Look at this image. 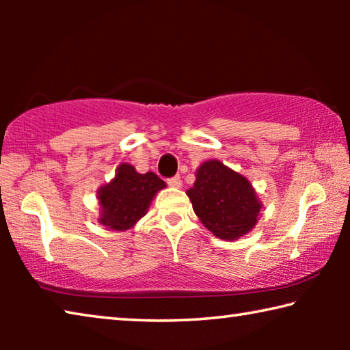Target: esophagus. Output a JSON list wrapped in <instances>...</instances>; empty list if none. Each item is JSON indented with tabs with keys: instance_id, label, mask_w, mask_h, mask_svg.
I'll return each instance as SVG.
<instances>
[{
	"instance_id": "1",
	"label": "esophagus",
	"mask_w": 350,
	"mask_h": 350,
	"mask_svg": "<svg viewBox=\"0 0 350 350\" xmlns=\"http://www.w3.org/2000/svg\"><path fill=\"white\" fill-rule=\"evenodd\" d=\"M167 183H168V185H170L171 188H180V187H182V180H180L179 176L171 177V179H168Z\"/></svg>"
}]
</instances>
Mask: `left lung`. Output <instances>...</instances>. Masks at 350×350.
I'll use <instances>...</instances> for the list:
<instances>
[{
  "mask_svg": "<svg viewBox=\"0 0 350 350\" xmlns=\"http://www.w3.org/2000/svg\"><path fill=\"white\" fill-rule=\"evenodd\" d=\"M187 196L204 227L222 241H238L250 233L262 208L252 182L216 159L196 170Z\"/></svg>",
  "mask_w": 350,
  "mask_h": 350,
  "instance_id": "left-lung-1",
  "label": "left lung"
}]
</instances>
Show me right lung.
<instances>
[{
    "instance_id": "right-lung-1",
    "label": "right lung",
    "mask_w": 350,
    "mask_h": 350,
    "mask_svg": "<svg viewBox=\"0 0 350 350\" xmlns=\"http://www.w3.org/2000/svg\"><path fill=\"white\" fill-rule=\"evenodd\" d=\"M165 187L167 183L151 171L140 174L133 165L120 163L116 176L97 189V222L116 232L134 228L146 215L154 196Z\"/></svg>"
}]
</instances>
